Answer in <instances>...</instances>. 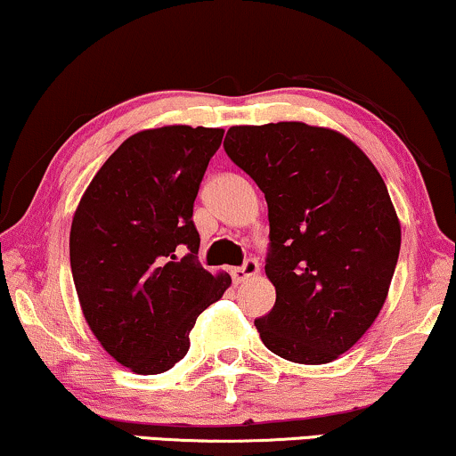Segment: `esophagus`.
Wrapping results in <instances>:
<instances>
[{"instance_id": "34e87169", "label": "esophagus", "mask_w": 456, "mask_h": 456, "mask_svg": "<svg viewBox=\"0 0 456 456\" xmlns=\"http://www.w3.org/2000/svg\"><path fill=\"white\" fill-rule=\"evenodd\" d=\"M230 273H232L234 282H245V280L257 276V273H259V264L255 259H247L245 264H242V267H232V270H230Z\"/></svg>"}]
</instances>
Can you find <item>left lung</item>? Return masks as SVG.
Listing matches in <instances>:
<instances>
[{
	"label": "left lung",
	"instance_id": "left-lung-1",
	"mask_svg": "<svg viewBox=\"0 0 456 456\" xmlns=\"http://www.w3.org/2000/svg\"><path fill=\"white\" fill-rule=\"evenodd\" d=\"M224 149L267 201L276 305L255 320L261 340L292 363L338 359L376 322L401 251L382 176L345 134L305 122L232 126Z\"/></svg>",
	"mask_w": 456,
	"mask_h": 456
}]
</instances>
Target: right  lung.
Returning <instances> with one entry per match:
<instances>
[{
    "label": "right lung",
    "instance_id": "right-lung-1",
    "mask_svg": "<svg viewBox=\"0 0 456 456\" xmlns=\"http://www.w3.org/2000/svg\"><path fill=\"white\" fill-rule=\"evenodd\" d=\"M222 128L161 126L128 136L86 186L70 228V267L91 332L141 376L189 353L201 311L232 284L197 261L192 203ZM190 251L184 258L177 251Z\"/></svg>",
    "mask_w": 456,
    "mask_h": 456
}]
</instances>
